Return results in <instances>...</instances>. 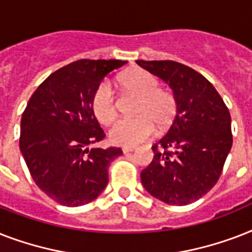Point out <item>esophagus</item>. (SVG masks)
Instances as JSON below:
<instances>
[{"label":"esophagus","mask_w":252,"mask_h":252,"mask_svg":"<svg viewBox=\"0 0 252 252\" xmlns=\"http://www.w3.org/2000/svg\"><path fill=\"white\" fill-rule=\"evenodd\" d=\"M133 150H134V148H132V146H126V148H123V153L124 154L132 153Z\"/></svg>","instance_id":"34e87169"}]
</instances>
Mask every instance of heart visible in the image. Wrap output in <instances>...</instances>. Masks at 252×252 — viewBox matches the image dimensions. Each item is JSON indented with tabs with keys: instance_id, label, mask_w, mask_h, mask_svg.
<instances>
[{
	"instance_id": "1",
	"label": "heart",
	"mask_w": 252,
	"mask_h": 252,
	"mask_svg": "<svg viewBox=\"0 0 252 252\" xmlns=\"http://www.w3.org/2000/svg\"><path fill=\"white\" fill-rule=\"evenodd\" d=\"M123 90L138 96L133 119L119 120L110 129L108 137L114 145L134 146L145 141L158 129H165L175 119L178 103L172 93L159 89V81L144 69H132L119 78ZM91 110L99 123L110 126L118 116V103L114 91L107 82L96 86L91 96Z\"/></svg>"
}]
</instances>
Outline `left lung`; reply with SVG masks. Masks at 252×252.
Returning <instances> with one entry per match:
<instances>
[{
    "label": "left lung",
    "instance_id": "1",
    "mask_svg": "<svg viewBox=\"0 0 252 252\" xmlns=\"http://www.w3.org/2000/svg\"><path fill=\"white\" fill-rule=\"evenodd\" d=\"M165 81L178 103L170 129L156 142L141 183L156 199L187 205L215 187L233 145L231 118L209 81L176 61H136Z\"/></svg>",
    "mask_w": 252,
    "mask_h": 252
}]
</instances>
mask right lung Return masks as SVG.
Wrapping results in <instances>:
<instances>
[{
	"mask_svg": "<svg viewBox=\"0 0 252 252\" xmlns=\"http://www.w3.org/2000/svg\"><path fill=\"white\" fill-rule=\"evenodd\" d=\"M126 61L78 60L52 73L30 98L21 120L19 148L36 186L56 203L80 207L108 183L120 148H95L104 132L91 96L104 77Z\"/></svg>",
	"mask_w": 252,
	"mask_h": 252,
	"instance_id": "obj_1",
	"label": "right lung"
}]
</instances>
